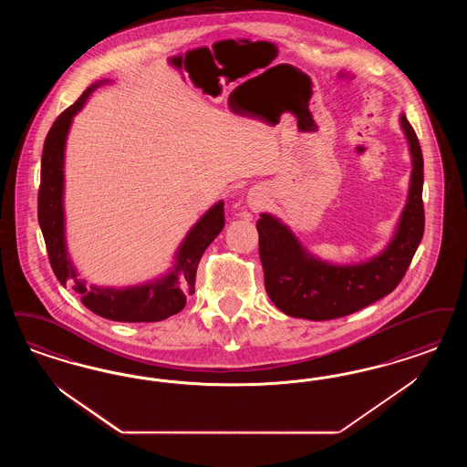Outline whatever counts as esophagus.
<instances>
[{
  "mask_svg": "<svg viewBox=\"0 0 467 467\" xmlns=\"http://www.w3.org/2000/svg\"><path fill=\"white\" fill-rule=\"evenodd\" d=\"M246 203L250 206L252 212H261L262 208L267 203V191L262 186L252 187L248 191V196H246Z\"/></svg>",
  "mask_w": 467,
  "mask_h": 467,
  "instance_id": "1",
  "label": "esophagus"
}]
</instances>
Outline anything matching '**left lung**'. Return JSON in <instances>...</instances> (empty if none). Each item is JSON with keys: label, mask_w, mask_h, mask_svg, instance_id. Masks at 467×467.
<instances>
[{"label": "left lung", "mask_w": 467, "mask_h": 467, "mask_svg": "<svg viewBox=\"0 0 467 467\" xmlns=\"http://www.w3.org/2000/svg\"><path fill=\"white\" fill-rule=\"evenodd\" d=\"M411 156L407 203L388 246L358 264H332L307 252L290 227L271 213L257 223L265 292L281 313L325 321L356 313L377 302L403 280L424 234V160L405 114L400 116Z\"/></svg>", "instance_id": "obj_1"}]
</instances>
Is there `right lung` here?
Listing matches in <instances>:
<instances>
[{"label":"right lung","instance_id":"obj_1","mask_svg":"<svg viewBox=\"0 0 467 467\" xmlns=\"http://www.w3.org/2000/svg\"><path fill=\"white\" fill-rule=\"evenodd\" d=\"M108 83L97 81L88 87L71 108L56 119L48 131L41 156V184L37 192V223L41 227L50 265L60 285H71L81 302L99 317L125 321L150 323L161 321L184 309L189 296L194 294L196 269L206 246L224 229V202L208 208L205 215L189 229L184 242L179 244L173 265L167 275L144 285L112 288L87 286L76 273L66 244V215H64V156L66 140L73 118L83 109L87 99Z\"/></svg>","mask_w":467,"mask_h":467}]
</instances>
